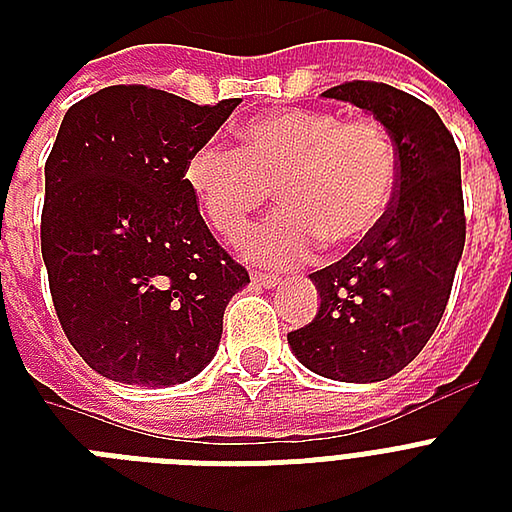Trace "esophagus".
<instances>
[{
    "label": "esophagus",
    "instance_id": "obj_1",
    "mask_svg": "<svg viewBox=\"0 0 512 512\" xmlns=\"http://www.w3.org/2000/svg\"><path fill=\"white\" fill-rule=\"evenodd\" d=\"M252 284H255V287H263V289H273L276 284H279V279H276V276H271V273L252 271Z\"/></svg>",
    "mask_w": 512,
    "mask_h": 512
}]
</instances>
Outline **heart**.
<instances>
[{"instance_id":"b5f03b06","label":"heart","mask_w":512,"mask_h":512,"mask_svg":"<svg viewBox=\"0 0 512 512\" xmlns=\"http://www.w3.org/2000/svg\"><path fill=\"white\" fill-rule=\"evenodd\" d=\"M183 177L204 220L228 241L241 239L276 185L284 209L252 233L247 255L289 268L321 241L348 247L380 228L396 199L398 151L372 116L284 108L249 119L241 148L215 140L193 148Z\"/></svg>"}]
</instances>
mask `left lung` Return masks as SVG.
Masks as SVG:
<instances>
[{"instance_id":"left-lung-1","label":"left lung","mask_w":512,"mask_h":512,"mask_svg":"<svg viewBox=\"0 0 512 512\" xmlns=\"http://www.w3.org/2000/svg\"><path fill=\"white\" fill-rule=\"evenodd\" d=\"M388 127L398 151L396 199L377 231L337 263L311 273L321 308L289 332L311 372L340 382H380L412 361L444 316L465 249L460 151L441 116L382 82L324 92Z\"/></svg>"}]
</instances>
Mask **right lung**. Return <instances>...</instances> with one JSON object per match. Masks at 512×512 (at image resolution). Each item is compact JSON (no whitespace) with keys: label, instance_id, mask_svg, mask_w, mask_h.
<instances>
[{"label":"right lung","instance_id":"1","mask_svg":"<svg viewBox=\"0 0 512 512\" xmlns=\"http://www.w3.org/2000/svg\"><path fill=\"white\" fill-rule=\"evenodd\" d=\"M116 84L68 108L44 164L42 257L60 327L98 374L196 377L249 273L209 233L185 162L239 106Z\"/></svg>","mask_w":512,"mask_h":512}]
</instances>
